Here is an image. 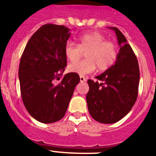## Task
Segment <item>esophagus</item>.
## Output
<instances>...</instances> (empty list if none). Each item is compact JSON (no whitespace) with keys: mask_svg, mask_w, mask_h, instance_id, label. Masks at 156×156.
I'll return each instance as SVG.
<instances>
[{"mask_svg":"<svg viewBox=\"0 0 156 156\" xmlns=\"http://www.w3.org/2000/svg\"><path fill=\"white\" fill-rule=\"evenodd\" d=\"M80 82H86V78L84 76H80Z\"/></svg>","mask_w":156,"mask_h":156,"instance_id":"obj_1","label":"esophagus"}]
</instances>
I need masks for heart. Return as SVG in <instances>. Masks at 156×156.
<instances>
[{"mask_svg":"<svg viewBox=\"0 0 156 156\" xmlns=\"http://www.w3.org/2000/svg\"><path fill=\"white\" fill-rule=\"evenodd\" d=\"M105 36L99 31H88L77 37L78 44L69 41L64 48V53L69 61L68 71L79 75H85L97 67L100 71L110 68L117 58V46L114 42L105 40ZM86 51V59L73 62Z\"/></svg>","mask_w":156,"mask_h":156,"instance_id":"heart-1","label":"heart"}]
</instances>
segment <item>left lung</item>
Wrapping results in <instances>:
<instances>
[{"instance_id": "obj_1", "label": "left lung", "mask_w": 156, "mask_h": 156, "mask_svg": "<svg viewBox=\"0 0 156 156\" xmlns=\"http://www.w3.org/2000/svg\"><path fill=\"white\" fill-rule=\"evenodd\" d=\"M116 33L120 50L116 63L95 77L99 82L87 81L89 91L87 102L90 116L100 123L117 122L126 116L138 97L139 67L135 54L121 30Z\"/></svg>"}]
</instances>
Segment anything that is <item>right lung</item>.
<instances>
[{"label": "right lung", "mask_w": 156, "mask_h": 156, "mask_svg": "<svg viewBox=\"0 0 156 156\" xmlns=\"http://www.w3.org/2000/svg\"><path fill=\"white\" fill-rule=\"evenodd\" d=\"M65 26L43 25L30 37L21 57L18 76L22 100L32 117L42 123L63 118L79 75L68 73L57 85L67 60L64 48L70 33Z\"/></svg>", "instance_id": "obj_1"}]
</instances>
